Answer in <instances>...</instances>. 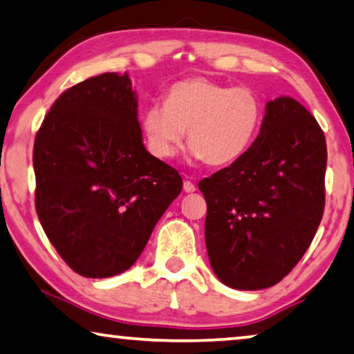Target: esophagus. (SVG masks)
I'll list each match as a JSON object with an SVG mask.
<instances>
[{
    "label": "esophagus",
    "instance_id": "esophagus-1",
    "mask_svg": "<svg viewBox=\"0 0 354 354\" xmlns=\"http://www.w3.org/2000/svg\"><path fill=\"white\" fill-rule=\"evenodd\" d=\"M183 189H184V192H194L195 191V184L194 183H191V181H184V184H183Z\"/></svg>",
    "mask_w": 354,
    "mask_h": 354
}]
</instances>
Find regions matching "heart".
<instances>
[{
    "label": "heart",
    "mask_w": 354,
    "mask_h": 354,
    "mask_svg": "<svg viewBox=\"0 0 354 354\" xmlns=\"http://www.w3.org/2000/svg\"><path fill=\"white\" fill-rule=\"evenodd\" d=\"M262 120L263 103L256 91L200 76L173 84L165 104L145 108L140 124L147 149L157 159L175 157L189 130L192 159L221 167L246 154Z\"/></svg>",
    "instance_id": "1"
}]
</instances>
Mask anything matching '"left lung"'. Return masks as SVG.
<instances>
[{"label":"left lung","mask_w":354,"mask_h":354,"mask_svg":"<svg viewBox=\"0 0 354 354\" xmlns=\"http://www.w3.org/2000/svg\"><path fill=\"white\" fill-rule=\"evenodd\" d=\"M328 149L316 119L291 97L272 100L245 156L198 183L205 243L229 288L281 281L308 250L324 213Z\"/></svg>","instance_id":"obj_1"}]
</instances>
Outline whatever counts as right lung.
I'll return each mask as SVG.
<instances>
[{"label": "right lung", "mask_w": 354, "mask_h": 354, "mask_svg": "<svg viewBox=\"0 0 354 354\" xmlns=\"http://www.w3.org/2000/svg\"><path fill=\"white\" fill-rule=\"evenodd\" d=\"M35 203L60 257L79 275H119L138 259L183 189L143 145L129 75L103 73L63 92L35 138Z\"/></svg>", "instance_id": "1"}]
</instances>
